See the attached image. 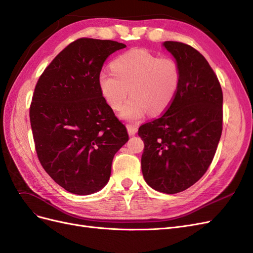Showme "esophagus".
I'll return each instance as SVG.
<instances>
[{
	"mask_svg": "<svg viewBox=\"0 0 253 253\" xmlns=\"http://www.w3.org/2000/svg\"><path fill=\"white\" fill-rule=\"evenodd\" d=\"M126 129H127L128 135L134 136L137 133V131H138V127L134 125H126Z\"/></svg>",
	"mask_w": 253,
	"mask_h": 253,
	"instance_id": "obj_1",
	"label": "esophagus"
}]
</instances>
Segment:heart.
<instances>
[{"mask_svg": "<svg viewBox=\"0 0 253 253\" xmlns=\"http://www.w3.org/2000/svg\"><path fill=\"white\" fill-rule=\"evenodd\" d=\"M112 72L102 71L98 83L101 95L111 109L119 111L128 93L132 98L120 116L135 121L149 113H164L177 94L181 72L171 57H157L147 49L134 48L118 56L111 63Z\"/></svg>", "mask_w": 253, "mask_h": 253, "instance_id": "obj_1", "label": "heart"}]
</instances>
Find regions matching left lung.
Instances as JSON below:
<instances>
[{
    "instance_id": "1",
    "label": "left lung",
    "mask_w": 253,
    "mask_h": 253,
    "mask_svg": "<svg viewBox=\"0 0 253 253\" xmlns=\"http://www.w3.org/2000/svg\"><path fill=\"white\" fill-rule=\"evenodd\" d=\"M179 64L177 94L162 116L139 126L141 170L148 185L175 194L200 180L215 155L223 131V91L202 53L188 44L166 41Z\"/></svg>"
}]
</instances>
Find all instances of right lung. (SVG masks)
I'll list each match as a JSON object with an SVG mask.
<instances>
[{
    "instance_id": "add662e5",
    "label": "right lung",
    "mask_w": 253,
    "mask_h": 253,
    "mask_svg": "<svg viewBox=\"0 0 253 253\" xmlns=\"http://www.w3.org/2000/svg\"><path fill=\"white\" fill-rule=\"evenodd\" d=\"M125 47L117 41L80 38L58 53L36 84L29 118L37 156L71 193L102 189L114 155L128 140L98 83L105 60Z\"/></svg>"
}]
</instances>
